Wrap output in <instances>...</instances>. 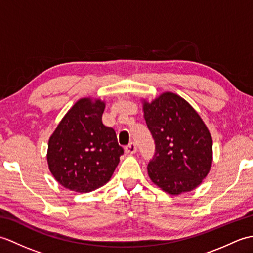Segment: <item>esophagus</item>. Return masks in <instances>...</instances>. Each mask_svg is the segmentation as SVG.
Here are the masks:
<instances>
[{
    "instance_id": "obj_1",
    "label": "esophagus",
    "mask_w": 253,
    "mask_h": 253,
    "mask_svg": "<svg viewBox=\"0 0 253 253\" xmlns=\"http://www.w3.org/2000/svg\"><path fill=\"white\" fill-rule=\"evenodd\" d=\"M125 152L127 154H135L137 152V146L136 143L131 142L130 144H128V146L125 148Z\"/></svg>"
}]
</instances>
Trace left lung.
Instances as JSON below:
<instances>
[{
    "instance_id": "1",
    "label": "left lung",
    "mask_w": 253,
    "mask_h": 253,
    "mask_svg": "<svg viewBox=\"0 0 253 253\" xmlns=\"http://www.w3.org/2000/svg\"><path fill=\"white\" fill-rule=\"evenodd\" d=\"M143 116L155 142L148 174L159 188L177 196L201 184L211 169L213 141L197 111L173 92L143 100Z\"/></svg>"
}]
</instances>
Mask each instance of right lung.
<instances>
[{
  "instance_id": "right-lung-1",
  "label": "right lung",
  "mask_w": 253,
  "mask_h": 253,
  "mask_svg": "<svg viewBox=\"0 0 253 253\" xmlns=\"http://www.w3.org/2000/svg\"><path fill=\"white\" fill-rule=\"evenodd\" d=\"M105 102L78 100L49 139L47 165L66 189L85 193L111 179L124 150L114 129L102 123Z\"/></svg>"
}]
</instances>
